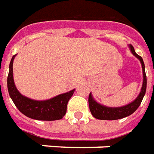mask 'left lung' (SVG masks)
I'll use <instances>...</instances> for the list:
<instances>
[{"instance_id": "1", "label": "left lung", "mask_w": 154, "mask_h": 154, "mask_svg": "<svg viewBox=\"0 0 154 154\" xmlns=\"http://www.w3.org/2000/svg\"><path fill=\"white\" fill-rule=\"evenodd\" d=\"M129 47L130 48L131 53L140 61L141 65H142L143 81L141 91L134 101L121 107H108L103 106V105H100L94 100L92 95H91V93H90L89 97H88L89 108H90L91 115L96 119H104V120H115V119H122V118L127 117V116H130L131 114L134 113L139 108L140 104L142 102L143 98L145 95L146 88H147V77H146L145 68H144L145 67H144V63L143 61L142 57L136 54L134 48L131 44H129Z\"/></svg>"}]
</instances>
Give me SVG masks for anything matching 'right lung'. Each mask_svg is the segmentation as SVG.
Wrapping results in <instances>:
<instances>
[{
	"instance_id": "right-lung-1",
	"label": "right lung",
	"mask_w": 154,
	"mask_h": 154,
	"mask_svg": "<svg viewBox=\"0 0 154 154\" xmlns=\"http://www.w3.org/2000/svg\"><path fill=\"white\" fill-rule=\"evenodd\" d=\"M10 63V70L7 77V88L9 95L18 110L29 118L38 120H57L61 119L67 112V105L73 95L74 91L60 94L57 97L46 100H35L23 96L15 87L13 78V61Z\"/></svg>"
}]
</instances>
